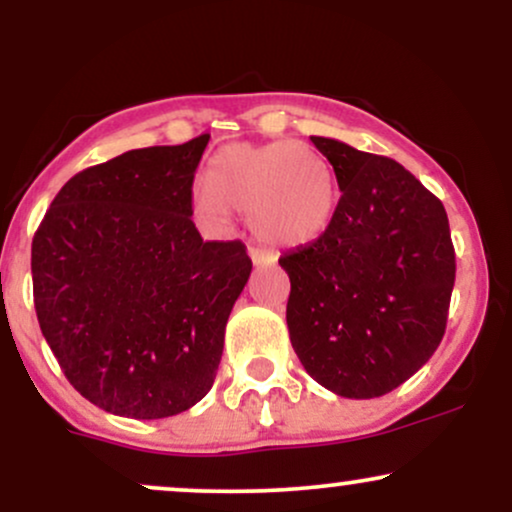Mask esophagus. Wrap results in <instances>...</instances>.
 I'll use <instances>...</instances> for the list:
<instances>
[{
	"instance_id": "esophagus-1",
	"label": "esophagus",
	"mask_w": 512,
	"mask_h": 512,
	"mask_svg": "<svg viewBox=\"0 0 512 512\" xmlns=\"http://www.w3.org/2000/svg\"><path fill=\"white\" fill-rule=\"evenodd\" d=\"M248 255H250V260H252V264H255V267H262V264H274V252H267V250H260V248H250L248 250Z\"/></svg>"
}]
</instances>
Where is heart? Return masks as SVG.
Here are the masks:
<instances>
[{"instance_id":"heart-1","label":"heart","mask_w":512,"mask_h":512,"mask_svg":"<svg viewBox=\"0 0 512 512\" xmlns=\"http://www.w3.org/2000/svg\"><path fill=\"white\" fill-rule=\"evenodd\" d=\"M337 175L325 156L301 142L228 144L209 161L207 182L192 190L197 219L226 226L231 211L281 248L308 245L330 228Z\"/></svg>"}]
</instances>
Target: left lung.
<instances>
[{"label": "left lung", "instance_id": "1", "mask_svg": "<svg viewBox=\"0 0 512 512\" xmlns=\"http://www.w3.org/2000/svg\"><path fill=\"white\" fill-rule=\"evenodd\" d=\"M310 139L332 163L342 197L320 238L279 257L291 279V344L334 395L383 397L445 334L455 286L448 214L392 158Z\"/></svg>", "mask_w": 512, "mask_h": 512}]
</instances>
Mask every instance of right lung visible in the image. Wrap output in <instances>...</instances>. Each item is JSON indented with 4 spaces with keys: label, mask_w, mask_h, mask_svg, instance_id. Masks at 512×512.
Masks as SVG:
<instances>
[{
    "label": "right lung",
    "mask_w": 512,
    "mask_h": 512,
    "mask_svg": "<svg viewBox=\"0 0 512 512\" xmlns=\"http://www.w3.org/2000/svg\"><path fill=\"white\" fill-rule=\"evenodd\" d=\"M209 134L76 173L33 236L40 330L76 392L110 414L166 419L211 390L252 262L192 223Z\"/></svg>",
    "instance_id": "1"
}]
</instances>
